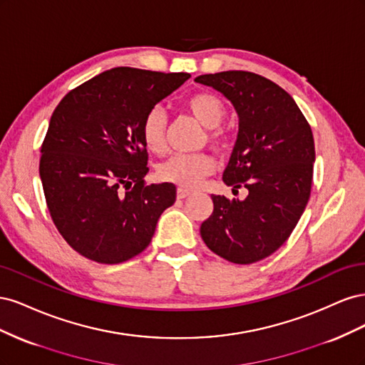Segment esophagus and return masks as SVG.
Returning a JSON list of instances; mask_svg holds the SVG:
<instances>
[{"instance_id": "1", "label": "esophagus", "mask_w": 365, "mask_h": 365, "mask_svg": "<svg viewBox=\"0 0 365 365\" xmlns=\"http://www.w3.org/2000/svg\"><path fill=\"white\" fill-rule=\"evenodd\" d=\"M190 195H192V192L182 189V187H180V189L176 190V196H178V200H184V197H189Z\"/></svg>"}]
</instances>
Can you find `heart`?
<instances>
[{
	"label": "heart",
	"mask_w": 365,
	"mask_h": 365,
	"mask_svg": "<svg viewBox=\"0 0 365 365\" xmlns=\"http://www.w3.org/2000/svg\"><path fill=\"white\" fill-rule=\"evenodd\" d=\"M185 108L200 123L208 129V140L220 146L225 140L224 130L220 129L227 115V108L213 93H196L185 101ZM165 120L164 113L158 108H153L143 120L141 135L146 148L152 153H163L165 150ZM215 158L207 153H187V155H175L165 161L160 168V178L163 181L173 182L182 189H196L202 180L215 170Z\"/></svg>",
	"instance_id": "b5f03b06"
}]
</instances>
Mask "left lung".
Listing matches in <instances>:
<instances>
[{"instance_id":"obj_1","label":"left lung","mask_w":365,"mask_h":365,"mask_svg":"<svg viewBox=\"0 0 365 365\" xmlns=\"http://www.w3.org/2000/svg\"><path fill=\"white\" fill-rule=\"evenodd\" d=\"M195 82L233 103L239 132L222 180L233 190L248 189L244 201L212 195L213 213L202 222L201 237L228 262H259L288 240L311 196L312 129L294 98L267 77L222 71Z\"/></svg>"}]
</instances>
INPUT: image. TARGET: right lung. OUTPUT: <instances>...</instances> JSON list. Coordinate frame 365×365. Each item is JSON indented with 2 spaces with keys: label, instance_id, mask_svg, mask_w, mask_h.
Instances as JSON below:
<instances>
[{
  "label": "right lung",
  "instance_id": "1",
  "mask_svg": "<svg viewBox=\"0 0 365 365\" xmlns=\"http://www.w3.org/2000/svg\"><path fill=\"white\" fill-rule=\"evenodd\" d=\"M189 77L118 67L74 88L54 109L39 175L54 225L83 257L115 264L138 256L173 205L175 184L145 182L141 125Z\"/></svg>",
  "mask_w": 365,
  "mask_h": 365
}]
</instances>
